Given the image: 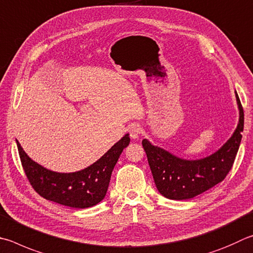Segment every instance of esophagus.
Returning a JSON list of instances; mask_svg holds the SVG:
<instances>
[{"mask_svg": "<svg viewBox=\"0 0 253 253\" xmlns=\"http://www.w3.org/2000/svg\"><path fill=\"white\" fill-rule=\"evenodd\" d=\"M128 131H129V136L131 137L132 139H137L139 137V135L141 134V128L139 125H137V124H134V125H131L129 127V129H128Z\"/></svg>", "mask_w": 253, "mask_h": 253, "instance_id": "34e87169", "label": "esophagus"}]
</instances>
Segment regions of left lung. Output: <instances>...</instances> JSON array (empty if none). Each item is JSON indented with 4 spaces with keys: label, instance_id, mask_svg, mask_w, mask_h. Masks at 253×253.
<instances>
[{
    "label": "left lung",
    "instance_id": "1",
    "mask_svg": "<svg viewBox=\"0 0 253 253\" xmlns=\"http://www.w3.org/2000/svg\"><path fill=\"white\" fill-rule=\"evenodd\" d=\"M239 124L233 135L221 148L208 157L186 160L144 139L142 147L158 191L172 200L191 199L221 182L232 168L240 146L245 115L236 91Z\"/></svg>",
    "mask_w": 253,
    "mask_h": 253
}]
</instances>
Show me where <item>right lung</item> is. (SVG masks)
<instances>
[{
    "label": "right lung",
    "instance_id": "right-lung-1",
    "mask_svg": "<svg viewBox=\"0 0 253 253\" xmlns=\"http://www.w3.org/2000/svg\"><path fill=\"white\" fill-rule=\"evenodd\" d=\"M125 135L97 162L76 172H56L32 160L16 140L18 154L27 179L43 198L54 203L84 209L97 205L106 196L113 169L124 148L129 145Z\"/></svg>",
    "mask_w": 253,
    "mask_h": 253
}]
</instances>
